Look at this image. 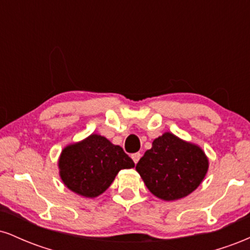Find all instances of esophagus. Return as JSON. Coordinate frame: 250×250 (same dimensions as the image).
I'll return each instance as SVG.
<instances>
[{
	"instance_id": "34e87169",
	"label": "esophagus",
	"mask_w": 250,
	"mask_h": 250,
	"mask_svg": "<svg viewBox=\"0 0 250 250\" xmlns=\"http://www.w3.org/2000/svg\"><path fill=\"white\" fill-rule=\"evenodd\" d=\"M131 159H133L134 163H135V165H136V163L139 162V160L141 159V154H140V153H135V154L131 155Z\"/></svg>"
}]
</instances>
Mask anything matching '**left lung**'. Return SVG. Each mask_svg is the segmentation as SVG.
Here are the masks:
<instances>
[{
  "mask_svg": "<svg viewBox=\"0 0 250 250\" xmlns=\"http://www.w3.org/2000/svg\"><path fill=\"white\" fill-rule=\"evenodd\" d=\"M208 167L202 148L167 131L154 140L135 169L151 194L163 201H175L199 187Z\"/></svg>",
  "mask_w": 250,
  "mask_h": 250,
  "instance_id": "left-lung-1",
  "label": "left lung"
}]
</instances>
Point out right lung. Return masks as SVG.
<instances>
[{
  "instance_id": "obj_1",
  "label": "right lung",
  "mask_w": 250,
  "mask_h": 250,
  "mask_svg": "<svg viewBox=\"0 0 250 250\" xmlns=\"http://www.w3.org/2000/svg\"><path fill=\"white\" fill-rule=\"evenodd\" d=\"M134 167L120 146L99 134L68 145L59 159L60 177L65 187L88 199L104 193L121 169Z\"/></svg>"
}]
</instances>
